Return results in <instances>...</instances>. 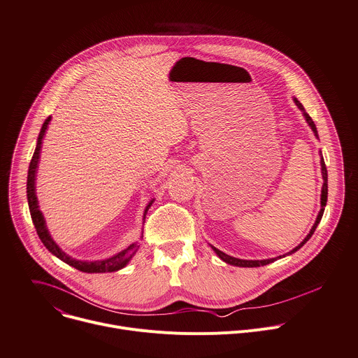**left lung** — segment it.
I'll use <instances>...</instances> for the list:
<instances>
[{
	"instance_id": "1",
	"label": "left lung",
	"mask_w": 358,
	"mask_h": 358,
	"mask_svg": "<svg viewBox=\"0 0 358 358\" xmlns=\"http://www.w3.org/2000/svg\"><path fill=\"white\" fill-rule=\"evenodd\" d=\"M294 100V103H296V106L300 108V111L303 113V115H304V118H306V121H307V124L310 125V128L313 129V133H314V136H315V138H318V133H317V127H315V124H314V121L311 120V117L306 113V110H304V107H303V104L297 100V99H292ZM321 152V151H320ZM320 157H321V159H320V164H321V176H322V188H321V208H320V213H318V215H317V218H315V222H314V225L311 227V230H310V233L307 234V237L296 247V248H292L291 251H288L287 254H284V255H278V257H275V258H267V259H241V258H236V257H231V255H229V254H225V252H222V251H220L218 248H215V247H213L211 244V248L214 250V252L222 259L224 263H227V264H230V266H236V267H259V266H267V264H270V263H274L275 259H278V258H282V257H285V255H289V254H292V252H296L297 250H300L310 238H311V236L314 234V231H315V229H317V225L320 224V221H321V217H322V214H324V207H326V204H327V194H329V184H327V169H326V164H324V158H322V155L320 154Z\"/></svg>"
}]
</instances>
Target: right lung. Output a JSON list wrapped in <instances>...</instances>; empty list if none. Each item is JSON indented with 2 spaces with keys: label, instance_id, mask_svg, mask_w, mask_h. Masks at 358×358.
<instances>
[{
  "label": "right lung",
  "instance_id": "1",
  "mask_svg": "<svg viewBox=\"0 0 358 358\" xmlns=\"http://www.w3.org/2000/svg\"><path fill=\"white\" fill-rule=\"evenodd\" d=\"M51 121V117H48L43 127H41V131L38 134L37 138V147L34 151V155H32V159L29 162V169H28V177H27V200H28V207H29V213H31V218L32 222L36 225V230L37 234L40 237V240L43 241V244L47 247V250L54 254L57 258H59L61 262H64L66 264L83 271V273H113V271H118L121 268H124L128 263L129 259L134 257V254L138 250L137 244H129L125 250L104 258V259H96V262H83V259H76L71 255L64 252L58 244L52 240L48 229H47V224L44 220L43 213L40 211V206H38V199H37V192H36V180H37V169H38V162H40V154H41V147H43V140L44 136L48 129V124ZM154 203V199L150 200V203L147 204L145 210H144V215L143 220L145 221V215L148 208L151 207V204ZM143 237V236H141Z\"/></svg>",
  "mask_w": 358,
  "mask_h": 358
}]
</instances>
